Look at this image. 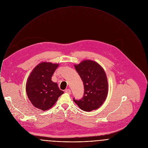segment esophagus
I'll use <instances>...</instances> for the list:
<instances>
[{
    "label": "esophagus",
    "mask_w": 148,
    "mask_h": 148,
    "mask_svg": "<svg viewBox=\"0 0 148 148\" xmlns=\"http://www.w3.org/2000/svg\"><path fill=\"white\" fill-rule=\"evenodd\" d=\"M65 92L66 93L68 94H71V91L69 89H66V90H65Z\"/></svg>",
    "instance_id": "esophagus-1"
}]
</instances>
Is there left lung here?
<instances>
[{
	"label": "left lung",
	"mask_w": 148,
	"mask_h": 148,
	"mask_svg": "<svg viewBox=\"0 0 148 148\" xmlns=\"http://www.w3.org/2000/svg\"><path fill=\"white\" fill-rule=\"evenodd\" d=\"M84 87L83 98L73 101L79 108L87 112L99 108L107 98L108 91L107 77L104 69L96 61L85 60L75 64Z\"/></svg>",
	"instance_id": "left-lung-1"
}]
</instances>
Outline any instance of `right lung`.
I'll return each mask as SVG.
<instances>
[{"instance_id":"obj_1","label":"right lung","mask_w":148,"mask_h":148,"mask_svg":"<svg viewBox=\"0 0 148 148\" xmlns=\"http://www.w3.org/2000/svg\"><path fill=\"white\" fill-rule=\"evenodd\" d=\"M58 65V64L41 62L32 70L28 77L26 84L27 95L32 104L40 110H49L64 94L57 83L51 80Z\"/></svg>"}]
</instances>
